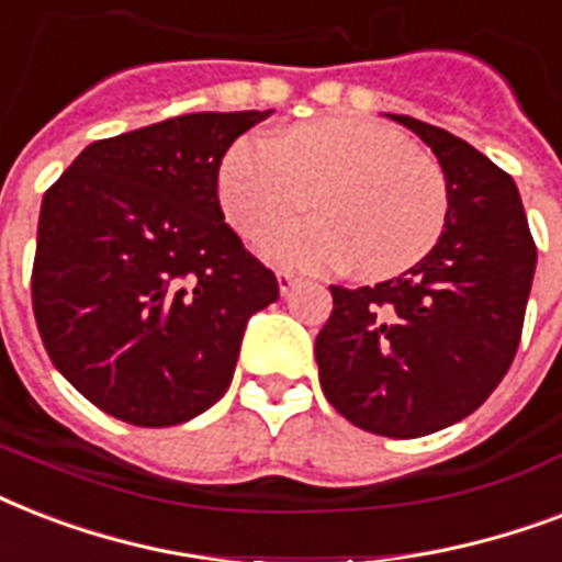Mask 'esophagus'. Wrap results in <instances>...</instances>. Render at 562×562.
Here are the masks:
<instances>
[{
    "label": "esophagus",
    "instance_id": "obj_1",
    "mask_svg": "<svg viewBox=\"0 0 562 562\" xmlns=\"http://www.w3.org/2000/svg\"><path fill=\"white\" fill-rule=\"evenodd\" d=\"M277 282H280L282 294H289L294 285H300V277L294 271H280V273H277Z\"/></svg>",
    "mask_w": 562,
    "mask_h": 562
}]
</instances>
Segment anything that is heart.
I'll return each instance as SVG.
<instances>
[{
  "label": "heart",
  "instance_id": "1",
  "mask_svg": "<svg viewBox=\"0 0 562 562\" xmlns=\"http://www.w3.org/2000/svg\"><path fill=\"white\" fill-rule=\"evenodd\" d=\"M218 201L250 241L315 203L317 218L273 238L268 256L315 271L356 262L370 280L417 265L449 218V189L437 162L368 119H317L277 136H241L221 160Z\"/></svg>",
  "mask_w": 562,
  "mask_h": 562
}]
</instances>
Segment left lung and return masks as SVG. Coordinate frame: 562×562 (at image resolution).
<instances>
[{"mask_svg": "<svg viewBox=\"0 0 562 562\" xmlns=\"http://www.w3.org/2000/svg\"><path fill=\"white\" fill-rule=\"evenodd\" d=\"M391 119L443 169V236L393 280L329 285L333 315L315 356L321 387L344 419L408 440L470 417L505 379L522 338L537 245L507 171L443 127Z\"/></svg>", "mask_w": 562, "mask_h": 562, "instance_id": "left-lung-1", "label": "left lung"}]
</instances>
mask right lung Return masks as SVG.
<instances>
[{"label":"right lung","instance_id":"1","mask_svg":"<svg viewBox=\"0 0 562 562\" xmlns=\"http://www.w3.org/2000/svg\"><path fill=\"white\" fill-rule=\"evenodd\" d=\"M271 110L189 113L87 145L43 194L31 303L48 359L131 426L215 405L254 312L280 297L218 203V169Z\"/></svg>","mask_w":562,"mask_h":562}]
</instances>
